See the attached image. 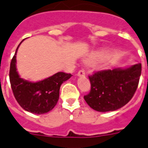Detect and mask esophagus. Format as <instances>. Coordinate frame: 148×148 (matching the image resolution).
Masks as SVG:
<instances>
[{"label": "esophagus", "mask_w": 148, "mask_h": 148, "mask_svg": "<svg viewBox=\"0 0 148 148\" xmlns=\"http://www.w3.org/2000/svg\"><path fill=\"white\" fill-rule=\"evenodd\" d=\"M77 76L79 77H84L85 76V71L84 70H80L77 73Z\"/></svg>", "instance_id": "esophagus-1"}]
</instances>
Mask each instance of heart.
Listing matches in <instances>:
<instances>
[{"instance_id": "b5f03b06", "label": "heart", "mask_w": 148, "mask_h": 148, "mask_svg": "<svg viewBox=\"0 0 148 148\" xmlns=\"http://www.w3.org/2000/svg\"><path fill=\"white\" fill-rule=\"evenodd\" d=\"M106 53H107V51L105 50H100V51H95L88 56V58L86 59V62L91 64V63L98 61L99 60H101V58H103L105 56Z\"/></svg>"}]
</instances>
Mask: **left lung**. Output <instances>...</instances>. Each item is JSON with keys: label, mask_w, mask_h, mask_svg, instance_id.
<instances>
[{"label": "left lung", "mask_w": 148, "mask_h": 148, "mask_svg": "<svg viewBox=\"0 0 148 148\" xmlns=\"http://www.w3.org/2000/svg\"><path fill=\"white\" fill-rule=\"evenodd\" d=\"M141 74V64L121 69L103 70L88 77L90 90L84 100L94 110L100 112L116 110L133 97Z\"/></svg>", "instance_id": "1"}]
</instances>
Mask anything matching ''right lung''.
Segmentation results:
<instances>
[{"label": "right lung", "instance_id": "1", "mask_svg": "<svg viewBox=\"0 0 148 148\" xmlns=\"http://www.w3.org/2000/svg\"><path fill=\"white\" fill-rule=\"evenodd\" d=\"M20 45L11 60L9 72L14 96L20 106L28 112L36 114L49 112L58 103L60 85L72 76L71 74L58 72L35 83L21 78L16 67V54Z\"/></svg>", "mask_w": 148, "mask_h": 148}]
</instances>
